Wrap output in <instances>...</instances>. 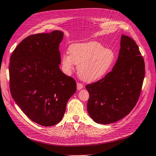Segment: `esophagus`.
<instances>
[{
    "instance_id": "esophagus-1",
    "label": "esophagus",
    "mask_w": 156,
    "mask_h": 156,
    "mask_svg": "<svg viewBox=\"0 0 156 156\" xmlns=\"http://www.w3.org/2000/svg\"><path fill=\"white\" fill-rule=\"evenodd\" d=\"M77 90L78 91H80V90H81L83 88V84L80 83H77Z\"/></svg>"
}]
</instances>
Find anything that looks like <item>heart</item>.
<instances>
[{
	"instance_id": "b5f03b06",
	"label": "heart",
	"mask_w": 156,
	"mask_h": 156,
	"mask_svg": "<svg viewBox=\"0 0 156 156\" xmlns=\"http://www.w3.org/2000/svg\"><path fill=\"white\" fill-rule=\"evenodd\" d=\"M69 54H63L62 65L64 73L71 74L74 65H78V74L84 82H93L104 77L115 61V53L104 48L97 41L74 43L69 48Z\"/></svg>"
}]
</instances>
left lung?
<instances>
[{"label":"left lung","mask_w":156,"mask_h":156,"mask_svg":"<svg viewBox=\"0 0 156 156\" xmlns=\"http://www.w3.org/2000/svg\"><path fill=\"white\" fill-rule=\"evenodd\" d=\"M112 71L86 85L87 112L95 122L109 124L122 119L136 105L144 78V62L134 40L125 35Z\"/></svg>","instance_id":"obj_1"}]
</instances>
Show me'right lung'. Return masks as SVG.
Here are the masks:
<instances>
[{
    "mask_svg": "<svg viewBox=\"0 0 156 156\" xmlns=\"http://www.w3.org/2000/svg\"><path fill=\"white\" fill-rule=\"evenodd\" d=\"M63 32L32 35L13 52L9 66V87L23 113L43 126L61 121L76 83L60 70L59 44Z\"/></svg>",
    "mask_w": 156,
    "mask_h": 156,
    "instance_id": "add662e5",
    "label": "right lung"
}]
</instances>
